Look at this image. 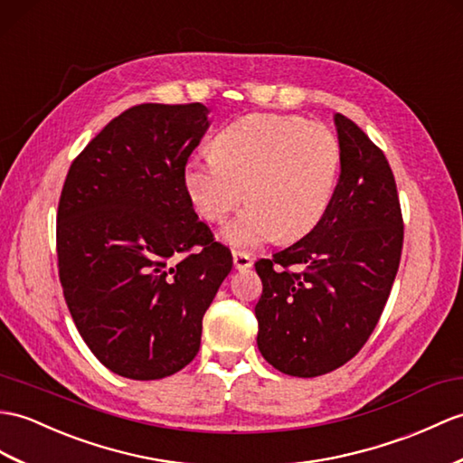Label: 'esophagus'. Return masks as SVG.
<instances>
[{
    "instance_id": "34e87169",
    "label": "esophagus",
    "mask_w": 463,
    "mask_h": 463,
    "mask_svg": "<svg viewBox=\"0 0 463 463\" xmlns=\"http://www.w3.org/2000/svg\"><path fill=\"white\" fill-rule=\"evenodd\" d=\"M232 262H234L236 270H249V268L252 266V258L246 252L232 250Z\"/></svg>"
}]
</instances>
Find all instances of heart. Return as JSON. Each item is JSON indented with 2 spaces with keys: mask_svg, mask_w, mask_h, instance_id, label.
Returning <instances> with one entry per match:
<instances>
[{
  "mask_svg": "<svg viewBox=\"0 0 463 463\" xmlns=\"http://www.w3.org/2000/svg\"><path fill=\"white\" fill-rule=\"evenodd\" d=\"M339 139L329 128L299 116L250 114L229 124L213 156L191 157L183 185L207 221H222L250 201L221 236L236 249L302 239L324 217L337 185Z\"/></svg>",
  "mask_w": 463,
  "mask_h": 463,
  "instance_id": "1",
  "label": "heart"
}]
</instances>
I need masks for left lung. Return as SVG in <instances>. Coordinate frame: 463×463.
I'll list each match as a JSON object with an SVG mask.
<instances>
[{
	"mask_svg": "<svg viewBox=\"0 0 463 463\" xmlns=\"http://www.w3.org/2000/svg\"><path fill=\"white\" fill-rule=\"evenodd\" d=\"M341 174L304 239L256 262L258 349L284 374L319 377L359 353L389 299L402 252V214L384 154L335 114Z\"/></svg>",
	"mask_w": 463,
	"mask_h": 463,
	"instance_id": "obj_1",
	"label": "left lung"
}]
</instances>
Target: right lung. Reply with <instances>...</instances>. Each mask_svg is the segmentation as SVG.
<instances>
[{"label": "right lung", "mask_w": 463, "mask_h": 463, "mask_svg": "<svg viewBox=\"0 0 463 463\" xmlns=\"http://www.w3.org/2000/svg\"><path fill=\"white\" fill-rule=\"evenodd\" d=\"M207 128L209 109L199 102L134 106L82 149L64 179V302L94 357L120 377L164 379L195 359L203 316L232 268L183 185Z\"/></svg>", "instance_id": "add662e5"}]
</instances>
